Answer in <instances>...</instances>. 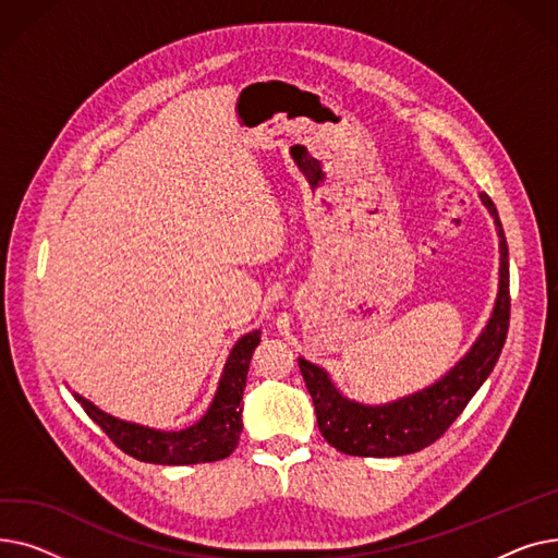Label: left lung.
I'll return each mask as SVG.
<instances>
[{
	"label": "left lung",
	"instance_id": "obj_1",
	"mask_svg": "<svg viewBox=\"0 0 558 558\" xmlns=\"http://www.w3.org/2000/svg\"><path fill=\"white\" fill-rule=\"evenodd\" d=\"M500 234V291L493 316L477 343L444 379L414 396L389 404H360L343 398L324 368L299 360L320 434L339 452L353 457H402L418 452L441 438L465 404L484 385L500 357L511 316L509 296V246L495 205L486 192L480 194Z\"/></svg>",
	"mask_w": 558,
	"mask_h": 558
}]
</instances>
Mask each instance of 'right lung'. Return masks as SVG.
Here are the masks:
<instances>
[{
  "label": "right lung",
  "instance_id": "obj_1",
  "mask_svg": "<svg viewBox=\"0 0 558 558\" xmlns=\"http://www.w3.org/2000/svg\"><path fill=\"white\" fill-rule=\"evenodd\" d=\"M259 343V330L242 337L234 343L226 362L219 391L198 423L181 432H160L144 425L126 423L108 416L93 402L76 396L85 414L90 416L110 438V441L144 463L160 465H185V463H208L232 454L238 448L242 434V396L246 387L248 364L253 350Z\"/></svg>",
  "mask_w": 558,
  "mask_h": 558
}]
</instances>
